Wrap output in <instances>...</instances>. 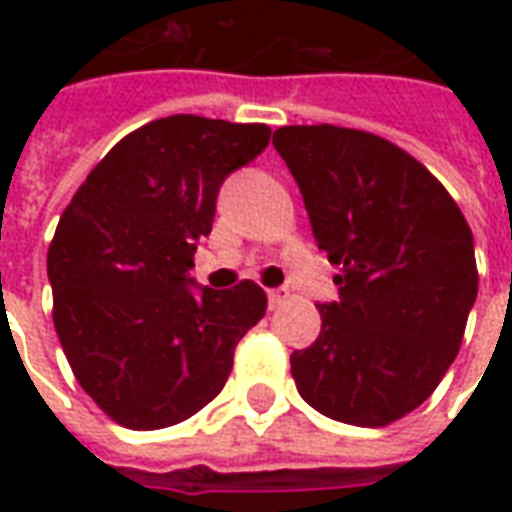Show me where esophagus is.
Here are the masks:
<instances>
[{"label": "esophagus", "mask_w": 512, "mask_h": 512, "mask_svg": "<svg viewBox=\"0 0 512 512\" xmlns=\"http://www.w3.org/2000/svg\"><path fill=\"white\" fill-rule=\"evenodd\" d=\"M266 296H268V307L274 310V307H277L279 301H282V299H285V296H288V290H285V288H271V290H268V293H266Z\"/></svg>", "instance_id": "1"}]
</instances>
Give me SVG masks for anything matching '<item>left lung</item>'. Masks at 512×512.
I'll return each mask as SVG.
<instances>
[{"label":"left lung","mask_w":512,"mask_h":512,"mask_svg":"<svg viewBox=\"0 0 512 512\" xmlns=\"http://www.w3.org/2000/svg\"><path fill=\"white\" fill-rule=\"evenodd\" d=\"M274 147L315 244L340 266L318 340L290 354L299 395L337 422L389 425L428 400L461 348L477 299L472 230L439 180L381 136L285 126Z\"/></svg>","instance_id":"1"}]
</instances>
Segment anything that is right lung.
<instances>
[{"mask_svg": "<svg viewBox=\"0 0 512 512\" xmlns=\"http://www.w3.org/2000/svg\"><path fill=\"white\" fill-rule=\"evenodd\" d=\"M268 136L263 123L161 117L120 139L62 213L46 260L54 329L84 392L126 428H169L208 406L266 315L255 282L213 290L189 268L224 178Z\"/></svg>", "mask_w": 512, "mask_h": 512, "instance_id": "1", "label": "right lung"}]
</instances>
